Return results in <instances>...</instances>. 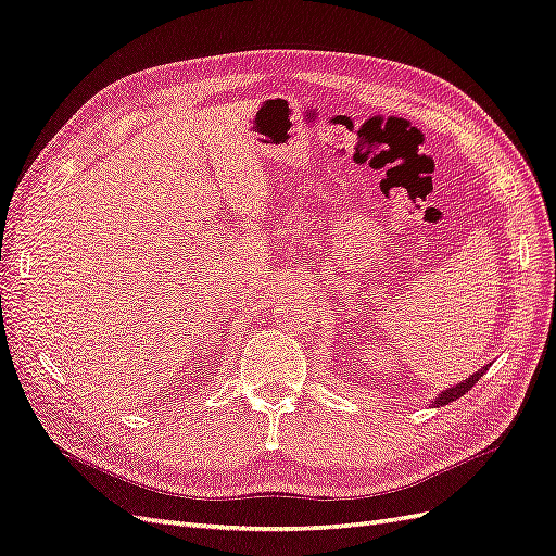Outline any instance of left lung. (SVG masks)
Returning a JSON list of instances; mask_svg holds the SVG:
<instances>
[{
	"instance_id": "left-lung-1",
	"label": "left lung",
	"mask_w": 556,
	"mask_h": 556,
	"mask_svg": "<svg viewBox=\"0 0 556 556\" xmlns=\"http://www.w3.org/2000/svg\"><path fill=\"white\" fill-rule=\"evenodd\" d=\"M489 367V365H486ZM486 367H482V369H477L475 374H470L468 379L465 381H460V383H456V386H452V388H446V390H442V393L434 397V407H442V404H448V402H454V400H458V397H463L465 393H468V390L484 377V371H486Z\"/></svg>"
}]
</instances>
